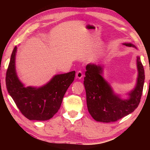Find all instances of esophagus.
I'll use <instances>...</instances> for the list:
<instances>
[{
	"instance_id": "esophagus-1",
	"label": "esophagus",
	"mask_w": 150,
	"mask_h": 150,
	"mask_svg": "<svg viewBox=\"0 0 150 150\" xmlns=\"http://www.w3.org/2000/svg\"><path fill=\"white\" fill-rule=\"evenodd\" d=\"M83 74L82 71H79L77 72V73H76V78H77L80 79H81V78H83Z\"/></svg>"
}]
</instances>
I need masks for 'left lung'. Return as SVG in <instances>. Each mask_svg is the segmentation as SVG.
<instances>
[{
	"mask_svg": "<svg viewBox=\"0 0 150 150\" xmlns=\"http://www.w3.org/2000/svg\"><path fill=\"white\" fill-rule=\"evenodd\" d=\"M137 49L131 43H123ZM138 78L128 98L122 99L115 93L111 85L103 78V67L94 64H87L84 85L86 93L88 111L94 120L103 122H115L133 112L138 106L144 82V71L140 57H137Z\"/></svg>",
	"mask_w": 150,
	"mask_h": 150,
	"instance_id": "obj_1",
	"label": "left lung"
}]
</instances>
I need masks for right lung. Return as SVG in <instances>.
<instances>
[{"mask_svg":"<svg viewBox=\"0 0 150 150\" xmlns=\"http://www.w3.org/2000/svg\"><path fill=\"white\" fill-rule=\"evenodd\" d=\"M16 52L17 46L12 51L6 73L8 93L22 114L29 120L51 119L59 110L67 89L74 81L76 72L56 74L47 83L39 88L25 87L17 75Z\"/></svg>","mask_w":150,"mask_h":150,"instance_id":"1","label":"right lung"}]
</instances>
